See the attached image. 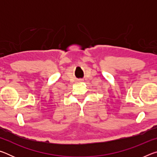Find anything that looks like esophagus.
I'll return each mask as SVG.
<instances>
[{"label":"esophagus","mask_w":157,"mask_h":157,"mask_svg":"<svg viewBox=\"0 0 157 157\" xmlns=\"http://www.w3.org/2000/svg\"><path fill=\"white\" fill-rule=\"evenodd\" d=\"M80 81H82V80H80Z\"/></svg>","instance_id":"1"}]
</instances>
